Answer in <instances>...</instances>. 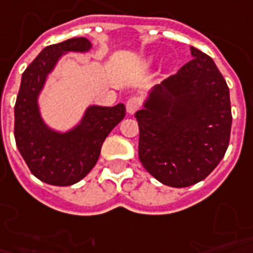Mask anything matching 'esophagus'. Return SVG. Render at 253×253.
Wrapping results in <instances>:
<instances>
[{
  "instance_id": "1",
  "label": "esophagus",
  "mask_w": 253,
  "mask_h": 253,
  "mask_svg": "<svg viewBox=\"0 0 253 253\" xmlns=\"http://www.w3.org/2000/svg\"><path fill=\"white\" fill-rule=\"evenodd\" d=\"M141 107V99L136 98V96H132L127 100L126 103V110L128 114H134V112Z\"/></svg>"
}]
</instances>
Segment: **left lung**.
Listing matches in <instances>:
<instances>
[{"mask_svg": "<svg viewBox=\"0 0 253 253\" xmlns=\"http://www.w3.org/2000/svg\"><path fill=\"white\" fill-rule=\"evenodd\" d=\"M193 59L157 85L135 112L138 155L160 182L186 188L212 173L229 145V88L211 56L192 46Z\"/></svg>", "mask_w": 253, "mask_h": 253, "instance_id": "obj_1", "label": "left lung"}]
</instances>
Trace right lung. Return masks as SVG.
I'll use <instances>...</instances> for the list:
<instances>
[{
    "mask_svg": "<svg viewBox=\"0 0 253 253\" xmlns=\"http://www.w3.org/2000/svg\"><path fill=\"white\" fill-rule=\"evenodd\" d=\"M89 48L91 42L85 37L46 46L22 74L14 106V138L32 174L45 184L68 186L83 179L98 162L104 139L126 115L125 104L92 106L79 126L65 134L49 130L40 118L37 96L46 75L63 53Z\"/></svg>",
    "mask_w": 253,
    "mask_h": 253,
    "instance_id": "add662e5",
    "label": "right lung"
}]
</instances>
